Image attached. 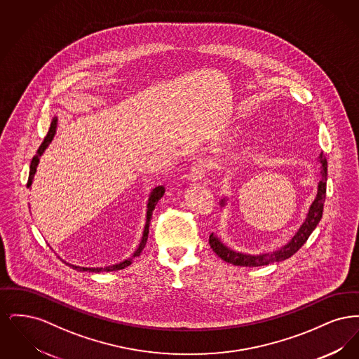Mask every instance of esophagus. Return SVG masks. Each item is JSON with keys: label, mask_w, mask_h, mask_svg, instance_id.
<instances>
[{"label": "esophagus", "mask_w": 359, "mask_h": 359, "mask_svg": "<svg viewBox=\"0 0 359 359\" xmlns=\"http://www.w3.org/2000/svg\"><path fill=\"white\" fill-rule=\"evenodd\" d=\"M205 168H207V165H205V160H196L189 168V177L192 180H202L205 176Z\"/></svg>", "instance_id": "1"}]
</instances>
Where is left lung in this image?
I'll return each instance as SVG.
<instances>
[{"mask_svg":"<svg viewBox=\"0 0 359 359\" xmlns=\"http://www.w3.org/2000/svg\"><path fill=\"white\" fill-rule=\"evenodd\" d=\"M319 161L322 164V171H320V182L318 184V194L315 201L312 202V205L308 210L307 218L300 226V229L297 230V233L292 237L290 242L287 245H284L281 249L271 252V253H262V255H245V253H239L234 252L230 248H227L226 245H223L221 239L217 236H214V233L210 234V246L214 250V253H217V256L221 257L223 261L233 264V265H238V266H262V265H269L273 262L278 261H284L290 256H293L306 242L308 237L311 236V233L315 230V227L318 226V223L320 222L322 215H323V205L325 201V184H327V160H325L323 154H319ZM221 205H226V199L223 198L221 201Z\"/></svg>","mask_w":359,"mask_h":359,"instance_id":"left-lung-1","label":"left lung"}]
</instances>
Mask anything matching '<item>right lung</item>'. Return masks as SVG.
Wrapping results in <instances>:
<instances>
[{
    "label": "right lung",
    "mask_w": 359,
    "mask_h": 359,
    "mask_svg": "<svg viewBox=\"0 0 359 359\" xmlns=\"http://www.w3.org/2000/svg\"><path fill=\"white\" fill-rule=\"evenodd\" d=\"M56 128H57V117H53V118H52L51 126H50V130H48L47 136L44 138V141L41 142V145L39 147L37 154H34V158H32V161H31V167H29V177H28V184H27L28 188L32 186L34 173H36V168H37L39 161H40V156L44 154V151H46V149L48 148V145L51 144V141L53 140V136H55V133H56ZM164 192H165V188L163 187V186H158V187H156L152 189V192H151V195H149V199H148V205H147V222H145V226H144L142 238H141V242H140V245H138L136 252L133 253V256L130 257V258H126V259L121 261V262L116 264V265H110V266H104V268H83V266L72 265V264H69V262H66V264H67L69 266H71L72 269L78 271V272H87V271H88V272H95V273H100V272H113V271H120V269H123V268L129 266V265L132 264V258L140 256V253L142 252V249H144V248H145V245H147V239H148V234H149V223H151V219H152V214H154V207L157 205V202L163 198Z\"/></svg>",
    "instance_id": "add662e5"
}]
</instances>
